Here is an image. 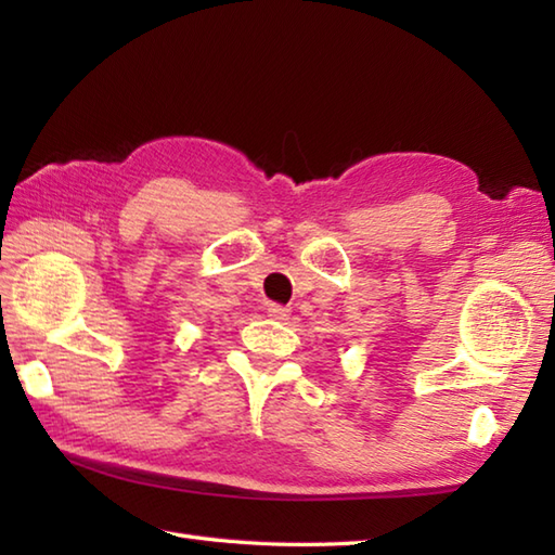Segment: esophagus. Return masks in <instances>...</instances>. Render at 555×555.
I'll return each instance as SVG.
<instances>
[{
  "instance_id": "1",
  "label": "esophagus",
  "mask_w": 555,
  "mask_h": 555,
  "mask_svg": "<svg viewBox=\"0 0 555 555\" xmlns=\"http://www.w3.org/2000/svg\"><path fill=\"white\" fill-rule=\"evenodd\" d=\"M267 312H269L271 320H276V322H286L291 317V310L284 308V305H269Z\"/></svg>"
}]
</instances>
